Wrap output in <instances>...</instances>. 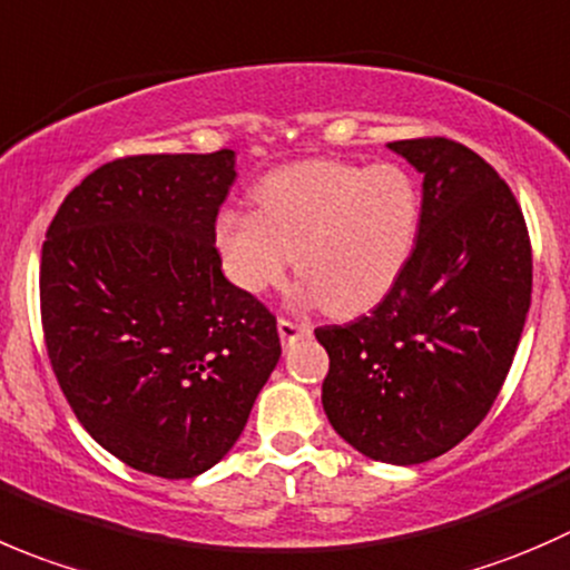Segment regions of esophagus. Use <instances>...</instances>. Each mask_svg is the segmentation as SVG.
I'll return each mask as SVG.
<instances>
[{"label":"esophagus","instance_id":"esophagus-1","mask_svg":"<svg viewBox=\"0 0 570 570\" xmlns=\"http://www.w3.org/2000/svg\"><path fill=\"white\" fill-rule=\"evenodd\" d=\"M277 330H279V337H283V343H287V341H296V337L309 335V332H313V326L304 324V321L279 318L277 321Z\"/></svg>","mask_w":570,"mask_h":570}]
</instances>
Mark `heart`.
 <instances>
[{
    "mask_svg": "<svg viewBox=\"0 0 570 570\" xmlns=\"http://www.w3.org/2000/svg\"><path fill=\"white\" fill-rule=\"evenodd\" d=\"M252 199L255 213L222 210L213 229L224 274L249 296L283 285L293 257L304 296L332 315L363 313L419 246L421 188L396 163H291L268 171Z\"/></svg>",
    "mask_w": 570,
    "mask_h": 570,
    "instance_id": "heart-1",
    "label": "heart"
}]
</instances>
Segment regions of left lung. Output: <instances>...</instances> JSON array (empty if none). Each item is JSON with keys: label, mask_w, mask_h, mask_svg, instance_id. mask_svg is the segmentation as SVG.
<instances>
[{"label": "left lung", "mask_w": 570, "mask_h": 570, "mask_svg": "<svg viewBox=\"0 0 570 570\" xmlns=\"http://www.w3.org/2000/svg\"><path fill=\"white\" fill-rule=\"evenodd\" d=\"M387 149L424 177L419 246L368 315L315 330L330 354L321 404L360 454L419 465L493 407L532 302V246L512 190L469 146L413 138Z\"/></svg>", "instance_id": "obj_1"}]
</instances>
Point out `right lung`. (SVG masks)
I'll use <instances>...</instances> for the list:
<instances>
[{"label":"right lung","mask_w":570,"mask_h":570,"mask_svg":"<svg viewBox=\"0 0 570 570\" xmlns=\"http://www.w3.org/2000/svg\"><path fill=\"white\" fill-rule=\"evenodd\" d=\"M233 183V149L121 157L47 229L41 321L60 391L144 474L213 469L283 354L277 318L222 272L213 229Z\"/></svg>","instance_id":"obj_1"}]
</instances>
